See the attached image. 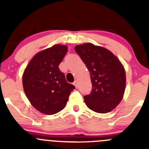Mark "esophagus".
Returning <instances> with one entry per match:
<instances>
[{
    "label": "esophagus",
    "mask_w": 149,
    "mask_h": 149,
    "mask_svg": "<svg viewBox=\"0 0 149 149\" xmlns=\"http://www.w3.org/2000/svg\"><path fill=\"white\" fill-rule=\"evenodd\" d=\"M74 86H75L76 88H77L78 87V83H77V81H74Z\"/></svg>",
    "instance_id": "obj_1"
}]
</instances>
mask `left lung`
Instances as JSON below:
<instances>
[{"instance_id": "left-lung-1", "label": "left lung", "mask_w": 149, "mask_h": 149, "mask_svg": "<svg viewBox=\"0 0 149 149\" xmlns=\"http://www.w3.org/2000/svg\"><path fill=\"white\" fill-rule=\"evenodd\" d=\"M90 73L92 92L84 96V101L90 110L106 113L115 109L123 98L126 74L123 65L108 49L92 43L75 46Z\"/></svg>"}]
</instances>
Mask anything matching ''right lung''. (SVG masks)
<instances>
[{"label": "right lung", "instance_id": "obj_1", "mask_svg": "<svg viewBox=\"0 0 149 149\" xmlns=\"http://www.w3.org/2000/svg\"><path fill=\"white\" fill-rule=\"evenodd\" d=\"M67 51L66 45H54L38 52L24 69V91L32 106L42 113L53 115L64 109L75 89L59 69Z\"/></svg>", "mask_w": 149, "mask_h": 149}]
</instances>
